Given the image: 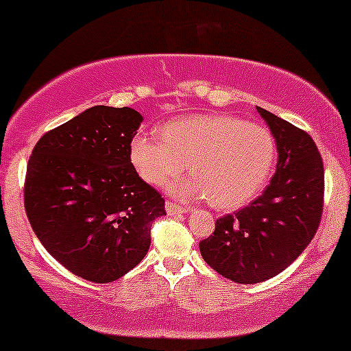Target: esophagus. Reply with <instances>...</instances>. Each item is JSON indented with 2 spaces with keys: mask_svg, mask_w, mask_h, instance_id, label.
<instances>
[{
  "mask_svg": "<svg viewBox=\"0 0 351 351\" xmlns=\"http://www.w3.org/2000/svg\"><path fill=\"white\" fill-rule=\"evenodd\" d=\"M165 212L171 215H180V214H189V212H191V208L177 206V204H174V202H165Z\"/></svg>",
  "mask_w": 351,
  "mask_h": 351,
  "instance_id": "1",
  "label": "esophagus"
}]
</instances>
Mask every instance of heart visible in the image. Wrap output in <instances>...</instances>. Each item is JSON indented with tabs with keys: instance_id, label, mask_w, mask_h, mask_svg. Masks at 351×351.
<instances>
[{
	"instance_id": "b5f03b06",
	"label": "heart",
	"mask_w": 351,
	"mask_h": 351,
	"mask_svg": "<svg viewBox=\"0 0 351 351\" xmlns=\"http://www.w3.org/2000/svg\"><path fill=\"white\" fill-rule=\"evenodd\" d=\"M129 160L144 182L162 187L186 171L194 176L169 186L180 199H202L220 210L250 204L265 187L275 162V139L265 125L230 114H195L167 123L160 137L137 132Z\"/></svg>"
}]
</instances>
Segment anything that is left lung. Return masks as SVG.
<instances>
[{
    "mask_svg": "<svg viewBox=\"0 0 351 351\" xmlns=\"http://www.w3.org/2000/svg\"><path fill=\"white\" fill-rule=\"evenodd\" d=\"M277 145V171L263 194L219 219L199 243L202 258L222 277L258 283L283 271L315 237L324 207V162L302 129L257 108Z\"/></svg>",
    "mask_w": 351,
    "mask_h": 351,
    "instance_id": "8db88e82",
    "label": "left lung"
}]
</instances>
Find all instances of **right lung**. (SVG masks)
Returning a JSON list of instances; mask_svg holds the SVG:
<instances>
[{
	"label": "right lung",
	"mask_w": 351,
	"mask_h": 351,
	"mask_svg": "<svg viewBox=\"0 0 351 351\" xmlns=\"http://www.w3.org/2000/svg\"><path fill=\"white\" fill-rule=\"evenodd\" d=\"M143 116L94 106L34 145L25 208L45 249L84 280L108 283L132 270L151 245L164 199L141 179L129 144Z\"/></svg>",
	"instance_id": "right-lung-1"
}]
</instances>
